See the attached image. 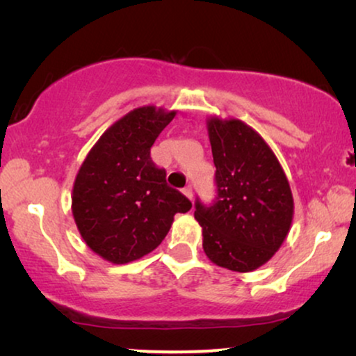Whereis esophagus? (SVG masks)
Listing matches in <instances>:
<instances>
[{"label": "esophagus", "mask_w": 356, "mask_h": 356, "mask_svg": "<svg viewBox=\"0 0 356 356\" xmlns=\"http://www.w3.org/2000/svg\"><path fill=\"white\" fill-rule=\"evenodd\" d=\"M183 194L189 199V201H193V188H191V186L183 188Z\"/></svg>", "instance_id": "obj_1"}]
</instances>
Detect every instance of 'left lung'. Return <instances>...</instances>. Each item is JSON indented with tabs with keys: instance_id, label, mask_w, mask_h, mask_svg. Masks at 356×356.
<instances>
[{
	"instance_id": "obj_1",
	"label": "left lung",
	"mask_w": 356,
	"mask_h": 356,
	"mask_svg": "<svg viewBox=\"0 0 356 356\" xmlns=\"http://www.w3.org/2000/svg\"><path fill=\"white\" fill-rule=\"evenodd\" d=\"M207 134L216 165L217 201L196 202L202 248L216 266L251 272L284 245L293 220V194L264 138L236 118L212 115Z\"/></svg>"
}]
</instances>
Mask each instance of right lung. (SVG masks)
I'll return each instance as SVG.
<instances>
[{"instance_id":"right-lung-1","label":"right lung","mask_w":356,"mask_h":356,"mask_svg":"<svg viewBox=\"0 0 356 356\" xmlns=\"http://www.w3.org/2000/svg\"><path fill=\"white\" fill-rule=\"evenodd\" d=\"M177 110L144 105L115 121L76 175L71 209L82 240L111 264H128L157 248L175 213L191 202L165 181L150 147Z\"/></svg>"}]
</instances>
